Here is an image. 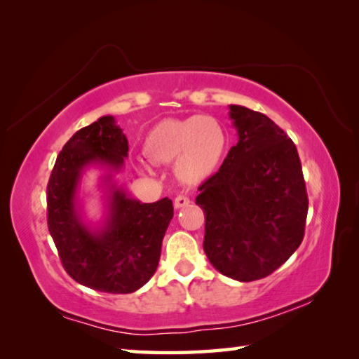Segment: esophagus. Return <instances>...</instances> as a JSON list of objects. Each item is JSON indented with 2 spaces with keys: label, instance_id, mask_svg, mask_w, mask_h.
I'll list each match as a JSON object with an SVG mask.
<instances>
[{
  "label": "esophagus",
  "instance_id": "esophagus-1",
  "mask_svg": "<svg viewBox=\"0 0 359 359\" xmlns=\"http://www.w3.org/2000/svg\"><path fill=\"white\" fill-rule=\"evenodd\" d=\"M190 198L187 196H177L174 199V208L175 209H182V208H187V205H190Z\"/></svg>",
  "mask_w": 359,
  "mask_h": 359
}]
</instances>
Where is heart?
I'll return each instance as SVG.
<instances>
[{"mask_svg": "<svg viewBox=\"0 0 359 359\" xmlns=\"http://www.w3.org/2000/svg\"><path fill=\"white\" fill-rule=\"evenodd\" d=\"M226 150V133L210 115H191L182 120H163L145 137L144 151L155 165L174 161V172L187 185H198L217 171ZM142 172L150 165L137 160Z\"/></svg>", "mask_w": 359, "mask_h": 359, "instance_id": "1", "label": "heart"}]
</instances>
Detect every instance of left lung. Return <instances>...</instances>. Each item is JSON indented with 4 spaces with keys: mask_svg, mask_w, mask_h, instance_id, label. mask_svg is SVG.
Listing matches in <instances>:
<instances>
[{
    "mask_svg": "<svg viewBox=\"0 0 359 359\" xmlns=\"http://www.w3.org/2000/svg\"><path fill=\"white\" fill-rule=\"evenodd\" d=\"M238 131L220 171L199 187L204 252L229 278L252 282L280 267L304 238L309 209L296 145L264 114L231 104Z\"/></svg>",
    "mask_w": 359,
    "mask_h": 359,
    "instance_id": "left-lung-1",
    "label": "left lung"
}]
</instances>
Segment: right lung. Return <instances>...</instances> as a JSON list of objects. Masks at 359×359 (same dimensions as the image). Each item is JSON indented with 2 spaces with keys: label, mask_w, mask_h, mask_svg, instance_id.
<instances>
[{
  "label": "right lung",
  "mask_w": 359,
  "mask_h": 359,
  "mask_svg": "<svg viewBox=\"0 0 359 359\" xmlns=\"http://www.w3.org/2000/svg\"><path fill=\"white\" fill-rule=\"evenodd\" d=\"M128 139L112 115L79 130L53 166L47 185V223L60 259L77 283L114 294L135 293L155 274L172 201L145 204L117 184ZM102 171L103 217L90 222L81 198L83 175Z\"/></svg>",
  "instance_id": "right-lung-1"
}]
</instances>
